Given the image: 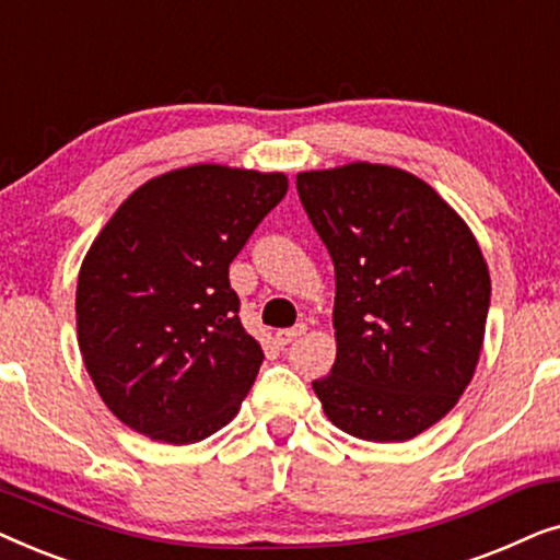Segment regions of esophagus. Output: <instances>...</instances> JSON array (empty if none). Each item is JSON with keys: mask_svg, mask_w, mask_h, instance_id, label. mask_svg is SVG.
<instances>
[{"mask_svg": "<svg viewBox=\"0 0 560 560\" xmlns=\"http://www.w3.org/2000/svg\"><path fill=\"white\" fill-rule=\"evenodd\" d=\"M305 331H308V326L305 324H295L293 328H282V331L275 334V343H278V347H288V343L301 339Z\"/></svg>", "mask_w": 560, "mask_h": 560, "instance_id": "obj_1", "label": "esophagus"}]
</instances>
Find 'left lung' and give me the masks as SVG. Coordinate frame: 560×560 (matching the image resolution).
<instances>
[{"label": "left lung", "instance_id": "obj_1", "mask_svg": "<svg viewBox=\"0 0 560 560\" xmlns=\"http://www.w3.org/2000/svg\"><path fill=\"white\" fill-rule=\"evenodd\" d=\"M295 186L336 272V362L313 382L326 418L362 441L416 439L477 370L492 290L477 236L393 165L298 173Z\"/></svg>", "mask_w": 560, "mask_h": 560}]
</instances>
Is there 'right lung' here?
Listing matches in <instances>:
<instances>
[{"instance_id": "right-lung-1", "label": "right lung", "mask_w": 560, "mask_h": 560, "mask_svg": "<svg viewBox=\"0 0 560 560\" xmlns=\"http://www.w3.org/2000/svg\"><path fill=\"white\" fill-rule=\"evenodd\" d=\"M288 194L285 173L188 165L142 183L81 262L75 328L98 397L152 441L209 439L262 364L229 265Z\"/></svg>"}]
</instances>
